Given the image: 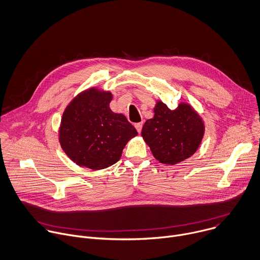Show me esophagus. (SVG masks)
<instances>
[{
  "instance_id": "1",
  "label": "esophagus",
  "mask_w": 260,
  "mask_h": 260,
  "mask_svg": "<svg viewBox=\"0 0 260 260\" xmlns=\"http://www.w3.org/2000/svg\"><path fill=\"white\" fill-rule=\"evenodd\" d=\"M135 128H136L137 132L140 133V132H141V129H142V123H137V124H135Z\"/></svg>"
}]
</instances>
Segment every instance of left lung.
Listing matches in <instances>:
<instances>
[{
  "label": "left lung",
  "instance_id": "obj_1",
  "mask_svg": "<svg viewBox=\"0 0 260 260\" xmlns=\"http://www.w3.org/2000/svg\"><path fill=\"white\" fill-rule=\"evenodd\" d=\"M153 118L146 120L141 136L160 163L175 165L191 157L204 136L205 126L199 114L187 103L171 111L158 101Z\"/></svg>",
  "mask_w": 260,
  "mask_h": 260
}]
</instances>
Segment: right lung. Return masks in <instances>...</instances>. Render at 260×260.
Masks as SVG:
<instances>
[{
    "label": "right lung",
    "instance_id": "obj_1",
    "mask_svg": "<svg viewBox=\"0 0 260 260\" xmlns=\"http://www.w3.org/2000/svg\"><path fill=\"white\" fill-rule=\"evenodd\" d=\"M113 94L90 88L67 107L59 127V142L68 157L92 170L117 163L127 142L138 133L126 117L110 109Z\"/></svg>",
    "mask_w": 260,
    "mask_h": 260
}]
</instances>
